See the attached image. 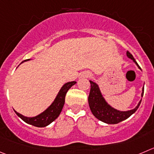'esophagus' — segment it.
I'll return each mask as SVG.
<instances>
[{"label": "esophagus", "instance_id": "obj_1", "mask_svg": "<svg viewBox=\"0 0 154 154\" xmlns=\"http://www.w3.org/2000/svg\"><path fill=\"white\" fill-rule=\"evenodd\" d=\"M87 77H90V76H91V75H90V74H87Z\"/></svg>", "mask_w": 154, "mask_h": 154}]
</instances>
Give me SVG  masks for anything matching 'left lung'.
<instances>
[{"instance_id": "1", "label": "left lung", "mask_w": 154, "mask_h": 154, "mask_svg": "<svg viewBox=\"0 0 154 154\" xmlns=\"http://www.w3.org/2000/svg\"><path fill=\"white\" fill-rule=\"evenodd\" d=\"M126 54H127L128 57L133 60L134 62L139 67L137 61L134 58L133 55L128 51H127ZM139 68L140 67H139ZM90 82L91 87H90V92L88 97L89 106H90V110L93 116L103 122L107 123V124H118V123L125 120L137 111L140 103H141V100H140L138 105L134 109L129 110L127 112H121L115 109L109 105H108L107 103L105 101L101 93H100L98 85L91 80H90ZM143 90H144V87L142 90V97L143 95Z\"/></svg>"}]
</instances>
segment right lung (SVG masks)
<instances>
[{"mask_svg":"<svg viewBox=\"0 0 154 154\" xmlns=\"http://www.w3.org/2000/svg\"><path fill=\"white\" fill-rule=\"evenodd\" d=\"M76 83H77L76 81H72L68 82V83L64 84L60 90L59 93L56 97L55 100L53 102L52 104L45 111H44L42 113L35 116V117H25L23 115L16 112L15 110H14V112L23 121H24L25 122H26L27 124L32 125L35 126V127H45V126L51 124L52 122H54L59 116L60 113L62 110L63 106H64V102H65L66 93L68 91L69 89L73 85H74Z\"/></svg>","mask_w":154,"mask_h":154,"instance_id":"obj_1","label":"right lung"}]
</instances>
